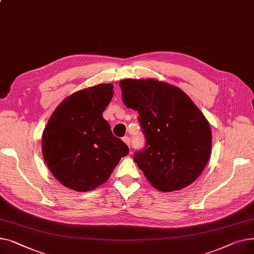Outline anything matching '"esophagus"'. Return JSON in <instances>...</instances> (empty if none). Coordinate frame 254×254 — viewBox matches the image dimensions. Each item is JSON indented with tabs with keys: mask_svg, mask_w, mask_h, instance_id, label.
Here are the masks:
<instances>
[{
	"mask_svg": "<svg viewBox=\"0 0 254 254\" xmlns=\"http://www.w3.org/2000/svg\"><path fill=\"white\" fill-rule=\"evenodd\" d=\"M123 141L128 145V147H130V138L128 136H125L123 137Z\"/></svg>",
	"mask_w": 254,
	"mask_h": 254,
	"instance_id": "34e87169",
	"label": "esophagus"
}]
</instances>
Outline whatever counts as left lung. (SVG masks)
Wrapping results in <instances>:
<instances>
[{
	"mask_svg": "<svg viewBox=\"0 0 254 254\" xmlns=\"http://www.w3.org/2000/svg\"><path fill=\"white\" fill-rule=\"evenodd\" d=\"M122 99L138 112L146 139L134 161L157 190H182L200 176L211 155L209 122L192 100L174 85L156 79L120 81Z\"/></svg>",
	"mask_w": 254,
	"mask_h": 254,
	"instance_id": "left-lung-1",
	"label": "left lung"
}]
</instances>
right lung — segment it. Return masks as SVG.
<instances>
[{
  "mask_svg": "<svg viewBox=\"0 0 254 254\" xmlns=\"http://www.w3.org/2000/svg\"><path fill=\"white\" fill-rule=\"evenodd\" d=\"M112 84L72 93L52 113L42 135V154L53 176L67 189L89 191L106 183L128 146L102 117Z\"/></svg>",
  "mask_w": 254,
  "mask_h": 254,
  "instance_id": "add662e5",
  "label": "right lung"
}]
</instances>
